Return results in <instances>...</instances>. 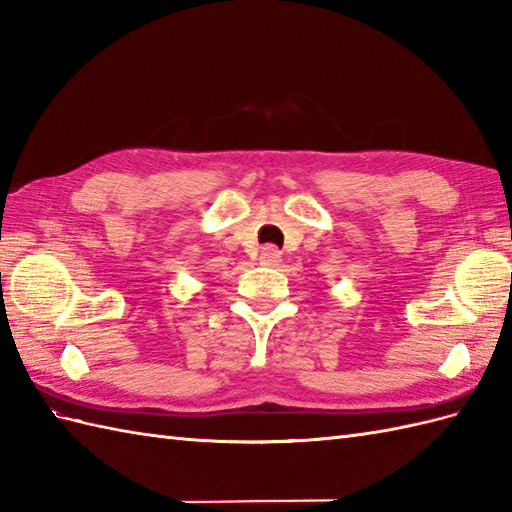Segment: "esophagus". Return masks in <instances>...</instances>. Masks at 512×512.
<instances>
[{"instance_id": "1", "label": "esophagus", "mask_w": 512, "mask_h": 512, "mask_svg": "<svg viewBox=\"0 0 512 512\" xmlns=\"http://www.w3.org/2000/svg\"><path fill=\"white\" fill-rule=\"evenodd\" d=\"M259 261L264 266H279L281 264V253L275 246H264L259 253Z\"/></svg>"}]
</instances>
